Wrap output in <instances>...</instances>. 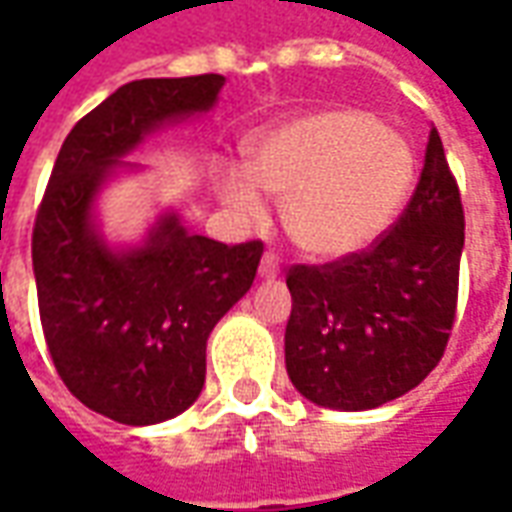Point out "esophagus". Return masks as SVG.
Returning a JSON list of instances; mask_svg holds the SVG:
<instances>
[{"mask_svg":"<svg viewBox=\"0 0 512 512\" xmlns=\"http://www.w3.org/2000/svg\"><path fill=\"white\" fill-rule=\"evenodd\" d=\"M260 277H263V279H277L279 277L277 255H271V252H266V255H263V260H260Z\"/></svg>","mask_w":512,"mask_h":512,"instance_id":"esophagus-1","label":"esophagus"}]
</instances>
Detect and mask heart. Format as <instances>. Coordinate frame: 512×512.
I'll return each instance as SVG.
<instances>
[{
    "label": "heart",
    "mask_w": 512,
    "mask_h": 512,
    "mask_svg": "<svg viewBox=\"0 0 512 512\" xmlns=\"http://www.w3.org/2000/svg\"><path fill=\"white\" fill-rule=\"evenodd\" d=\"M406 139L362 109H323L255 136L246 172L224 169L219 194L238 216L279 197L290 241L312 257H345L378 241L414 183Z\"/></svg>",
    "instance_id": "b5f03b06"
}]
</instances>
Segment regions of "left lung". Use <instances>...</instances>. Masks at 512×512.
<instances>
[{
    "instance_id": "left-lung-1",
    "label": "left lung",
    "mask_w": 512,
    "mask_h": 512,
    "mask_svg": "<svg viewBox=\"0 0 512 512\" xmlns=\"http://www.w3.org/2000/svg\"><path fill=\"white\" fill-rule=\"evenodd\" d=\"M463 205L430 128L406 211L365 252L293 266L285 365L323 408L367 411L406 395L444 356L458 304Z\"/></svg>"
}]
</instances>
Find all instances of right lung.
I'll use <instances>...</instances> for the list:
<instances>
[{
  "instance_id": "1",
  "label": "right lung",
  "mask_w": 512,
  "mask_h": 512,
  "mask_svg": "<svg viewBox=\"0 0 512 512\" xmlns=\"http://www.w3.org/2000/svg\"><path fill=\"white\" fill-rule=\"evenodd\" d=\"M224 76L123 84L65 136L32 230L43 337L62 384L123 425L178 417L205 384V343L255 282L263 241L219 244L158 216L145 244L112 249L98 191L164 123L208 112Z\"/></svg>"
}]
</instances>
